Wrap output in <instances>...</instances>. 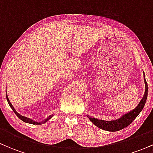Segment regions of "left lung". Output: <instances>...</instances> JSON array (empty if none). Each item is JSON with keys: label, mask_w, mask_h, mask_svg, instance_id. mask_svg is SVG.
Segmentation results:
<instances>
[{"label": "left lung", "mask_w": 153, "mask_h": 153, "mask_svg": "<svg viewBox=\"0 0 153 153\" xmlns=\"http://www.w3.org/2000/svg\"><path fill=\"white\" fill-rule=\"evenodd\" d=\"M144 80H145V94H144L143 98L140 101V102L139 103V104L136 106V108H134V109L128 112L127 114H125L118 119L112 121H105L94 118V117H90L88 116H87V117L91 121V122L94 123L96 127L101 129H103V130L108 131H117L127 127L134 120V119L137 117L139 114L142 111L145 103H146L147 94H148V86H147V81L145 80V73H144Z\"/></svg>", "instance_id": "8db88e82"}]
</instances>
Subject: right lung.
Here are the masks:
<instances>
[{"label": "right lung", "mask_w": 153, "mask_h": 153, "mask_svg": "<svg viewBox=\"0 0 153 153\" xmlns=\"http://www.w3.org/2000/svg\"><path fill=\"white\" fill-rule=\"evenodd\" d=\"M6 99H7V101H8V104H9L10 107L12 108V110L13 111V112H14V113L16 114V115L17 117H18L19 118L21 119V120H22L23 122H26V123H29V124H38V125H39V124H44V123L47 122V121L50 120V119L51 118H52V117L54 116L53 114L50 115V117H47V119H44V120L42 121V122H35V121L32 120V119H31L30 118H28V117H24V116L21 115L20 114H19L18 112H17L16 111V109L14 108V107H13V105L11 104V103L10 102V101H9V99H8V96H7V94H6Z\"/></svg>", "instance_id": "obj_1"}]
</instances>
